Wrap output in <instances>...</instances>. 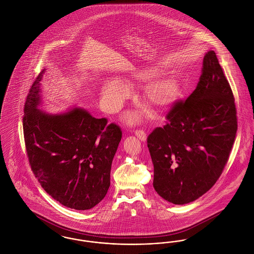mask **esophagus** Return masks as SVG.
Instances as JSON below:
<instances>
[{"instance_id":"esophagus-1","label":"esophagus","mask_w":254,"mask_h":254,"mask_svg":"<svg viewBox=\"0 0 254 254\" xmlns=\"http://www.w3.org/2000/svg\"><path fill=\"white\" fill-rule=\"evenodd\" d=\"M135 136H137V138H139L142 142L146 141V134L143 130H136L135 131Z\"/></svg>"}]
</instances>
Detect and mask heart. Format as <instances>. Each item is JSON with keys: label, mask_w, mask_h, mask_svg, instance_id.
I'll list each match as a JSON object with an SVG mask.
<instances>
[{"label": "heart", "mask_w": 254, "mask_h": 254, "mask_svg": "<svg viewBox=\"0 0 254 254\" xmlns=\"http://www.w3.org/2000/svg\"><path fill=\"white\" fill-rule=\"evenodd\" d=\"M162 69L159 66H148L134 74L136 80L147 83L151 79L145 90V104L153 109L166 108L172 104L180 95V82L173 74L160 75ZM129 94L127 85L118 80H108L102 86V97L107 109L115 112L121 108L123 103ZM128 120L136 122L139 120L138 115H129Z\"/></svg>", "instance_id": "1"}]
</instances>
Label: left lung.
<instances>
[{"instance_id": "8db88e82", "label": "left lung", "mask_w": 254, "mask_h": 254, "mask_svg": "<svg viewBox=\"0 0 254 254\" xmlns=\"http://www.w3.org/2000/svg\"><path fill=\"white\" fill-rule=\"evenodd\" d=\"M167 119L147 137L153 188L169 203L185 205L216 183L237 131L233 94L213 50L204 56L195 90L172 107Z\"/></svg>"}]
</instances>
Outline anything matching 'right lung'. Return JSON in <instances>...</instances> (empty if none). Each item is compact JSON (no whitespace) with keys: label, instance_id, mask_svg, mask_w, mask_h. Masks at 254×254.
Listing matches in <instances>:
<instances>
[{"label":"right lung","instance_id":"obj_1","mask_svg":"<svg viewBox=\"0 0 254 254\" xmlns=\"http://www.w3.org/2000/svg\"><path fill=\"white\" fill-rule=\"evenodd\" d=\"M39 74L24 105V143L31 169L42 188L62 205L90 209L106 196L121 128L73 107L51 114L42 104Z\"/></svg>","mask_w":254,"mask_h":254}]
</instances>
